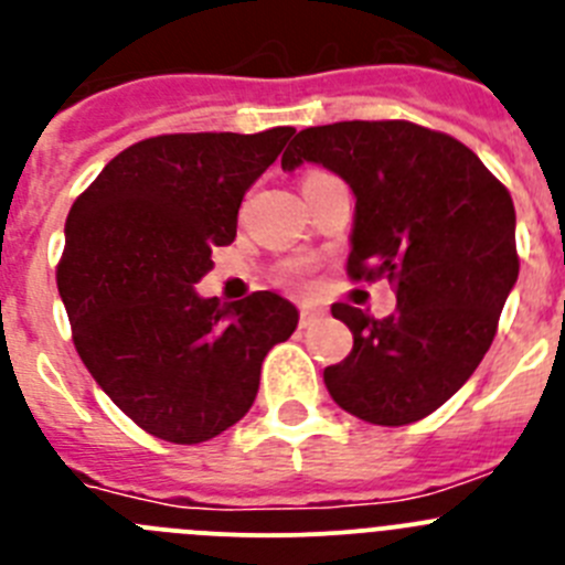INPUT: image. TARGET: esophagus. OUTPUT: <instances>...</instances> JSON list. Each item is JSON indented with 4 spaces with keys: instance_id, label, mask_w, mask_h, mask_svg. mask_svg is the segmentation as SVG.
I'll use <instances>...</instances> for the list:
<instances>
[{
    "instance_id": "34e87169",
    "label": "esophagus",
    "mask_w": 565,
    "mask_h": 565,
    "mask_svg": "<svg viewBox=\"0 0 565 565\" xmlns=\"http://www.w3.org/2000/svg\"><path fill=\"white\" fill-rule=\"evenodd\" d=\"M324 313L319 308H310V305H302V308H299V328H310V324L313 322H319V319H322Z\"/></svg>"
}]
</instances>
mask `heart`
I'll return each instance as SVG.
<instances>
[{
	"label": "heart",
	"mask_w": 565,
	"mask_h": 565,
	"mask_svg": "<svg viewBox=\"0 0 565 565\" xmlns=\"http://www.w3.org/2000/svg\"><path fill=\"white\" fill-rule=\"evenodd\" d=\"M305 268V263H288L286 266V274H299Z\"/></svg>",
	"instance_id": "1"
}]
</instances>
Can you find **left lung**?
<instances>
[{"mask_svg":"<svg viewBox=\"0 0 565 565\" xmlns=\"http://www.w3.org/2000/svg\"><path fill=\"white\" fill-rule=\"evenodd\" d=\"M305 162L355 195L350 277L397 288L386 319L330 308L353 330V350L324 370V386L359 420H423L473 375L519 279L510 193L459 139L403 120L305 128L282 170Z\"/></svg>","mask_w":565,"mask_h":565,"instance_id":"8db88e82","label":"left lung"}]
</instances>
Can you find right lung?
<instances>
[{
	"label": "right lung",
	"instance_id": "add662e5",
	"mask_svg": "<svg viewBox=\"0 0 565 565\" xmlns=\"http://www.w3.org/2000/svg\"><path fill=\"white\" fill-rule=\"evenodd\" d=\"M294 128L164 134L103 168L66 218L58 294L100 390L159 439L218 437L252 408L260 366L297 330L274 291L201 297L212 246H230L246 190Z\"/></svg>",
	"mask_w": 565,
	"mask_h": 565
}]
</instances>
